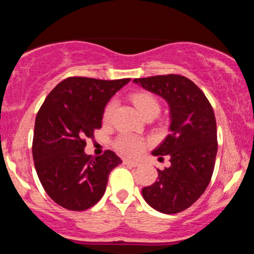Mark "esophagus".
Segmentation results:
<instances>
[{
    "mask_svg": "<svg viewBox=\"0 0 254 254\" xmlns=\"http://www.w3.org/2000/svg\"><path fill=\"white\" fill-rule=\"evenodd\" d=\"M123 164L127 165V166H130V167H138V166L141 165V164H139V162H137V161H131V160H124Z\"/></svg>",
    "mask_w": 254,
    "mask_h": 254,
    "instance_id": "esophagus-1",
    "label": "esophagus"
}]
</instances>
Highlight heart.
<instances>
[{"instance_id": "heart-1", "label": "heart", "mask_w": 254, "mask_h": 254, "mask_svg": "<svg viewBox=\"0 0 254 254\" xmlns=\"http://www.w3.org/2000/svg\"><path fill=\"white\" fill-rule=\"evenodd\" d=\"M132 101L137 107V110L139 111L142 116L145 115V113L150 112V111H156L159 113V103L156 101V99L153 97V95L148 94V93H137V94L132 95ZM116 107L115 101H111V103L107 105L106 109L104 111V121H109L111 115H112L113 110ZM144 142L143 139L138 138L136 136L131 135H122L119 136L116 141V148H117L118 151H121L124 155L129 156H136L143 150Z\"/></svg>"}]
</instances>
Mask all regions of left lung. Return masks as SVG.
Returning a JSON list of instances; mask_svg holds the SVG:
<instances>
[{
    "mask_svg": "<svg viewBox=\"0 0 254 254\" xmlns=\"http://www.w3.org/2000/svg\"><path fill=\"white\" fill-rule=\"evenodd\" d=\"M133 83L161 97L170 107V133L151 154L168 155L171 166L157 170L159 178L143 188L142 196L155 210L177 214L196 202L210 183L217 154L214 110L185 76L159 75L135 78Z\"/></svg>",
    "mask_w": 254,
    "mask_h": 254,
    "instance_id": "8db88e82",
    "label": "left lung"
}]
</instances>
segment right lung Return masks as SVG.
<instances>
[{"label":"right lung","instance_id":"add662e5","mask_svg":"<svg viewBox=\"0 0 254 254\" xmlns=\"http://www.w3.org/2000/svg\"><path fill=\"white\" fill-rule=\"evenodd\" d=\"M130 78L68 77L51 90L34 124L32 153L44 190L58 205L81 211L106 191L110 172L122 164L112 150L84 153V138L103 125L105 106Z\"/></svg>","mask_w":254,"mask_h":254}]
</instances>
